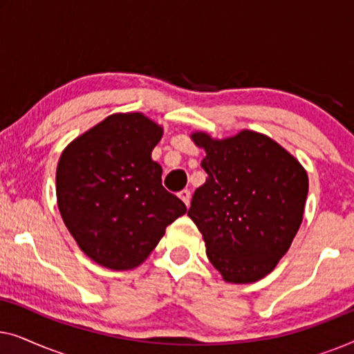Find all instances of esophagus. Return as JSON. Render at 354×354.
Instances as JSON below:
<instances>
[{
    "label": "esophagus",
    "instance_id": "esophagus-1",
    "mask_svg": "<svg viewBox=\"0 0 354 354\" xmlns=\"http://www.w3.org/2000/svg\"><path fill=\"white\" fill-rule=\"evenodd\" d=\"M178 198H180V200L185 203V206L188 207L190 206V201H192V193H190V190H182L180 193H178Z\"/></svg>",
    "mask_w": 354,
    "mask_h": 354
}]
</instances>
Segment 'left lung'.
<instances>
[{
  "mask_svg": "<svg viewBox=\"0 0 354 354\" xmlns=\"http://www.w3.org/2000/svg\"><path fill=\"white\" fill-rule=\"evenodd\" d=\"M192 140L205 148L207 178L188 216L225 282H256L272 272L301 225L308 174L287 149L253 130L225 140L195 132Z\"/></svg>",
  "mask_w": 354,
  "mask_h": 354,
  "instance_id": "obj_1",
  "label": "left lung"
}]
</instances>
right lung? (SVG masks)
<instances>
[{
	"label": "right lung",
	"mask_w": 354,
	"mask_h": 354,
	"mask_svg": "<svg viewBox=\"0 0 354 354\" xmlns=\"http://www.w3.org/2000/svg\"><path fill=\"white\" fill-rule=\"evenodd\" d=\"M162 129L142 113L113 114L77 137L56 169L62 221L84 253L108 269H133L187 206L151 159Z\"/></svg>",
	"instance_id": "obj_1"
}]
</instances>
